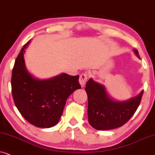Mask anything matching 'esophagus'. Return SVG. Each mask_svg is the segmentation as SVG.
Masks as SVG:
<instances>
[{
  "instance_id": "34e87169",
  "label": "esophagus",
  "mask_w": 155,
  "mask_h": 155,
  "mask_svg": "<svg viewBox=\"0 0 155 155\" xmlns=\"http://www.w3.org/2000/svg\"><path fill=\"white\" fill-rule=\"evenodd\" d=\"M88 75L87 73H84L81 74V76H80V78H79V84H81L82 87L85 85L86 82L88 80Z\"/></svg>"
}]
</instances>
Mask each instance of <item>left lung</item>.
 <instances>
[{"label":"left lung","instance_id":"8db88e82","mask_svg":"<svg viewBox=\"0 0 155 155\" xmlns=\"http://www.w3.org/2000/svg\"><path fill=\"white\" fill-rule=\"evenodd\" d=\"M135 55L140 59L136 49ZM88 96V118L91 126L98 130H112L123 126L134 115L139 106L143 91L137 96L124 101L111 98L105 86L90 79L86 84Z\"/></svg>","mask_w":155,"mask_h":155}]
</instances>
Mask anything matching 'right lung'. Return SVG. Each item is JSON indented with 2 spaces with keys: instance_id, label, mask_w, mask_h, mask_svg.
<instances>
[{
  "instance_id": "right-lung-1",
  "label": "right lung",
  "mask_w": 155,
  "mask_h": 155,
  "mask_svg": "<svg viewBox=\"0 0 155 155\" xmlns=\"http://www.w3.org/2000/svg\"><path fill=\"white\" fill-rule=\"evenodd\" d=\"M30 40L24 45L12 72V94L15 106L28 122L41 128L58 123L68 97L81 88L79 76L62 73L48 79H39L26 69L24 54Z\"/></svg>"
}]
</instances>
